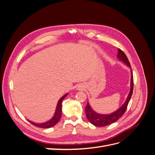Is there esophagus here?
<instances>
[{
    "label": "esophagus",
    "instance_id": "34e87169",
    "mask_svg": "<svg viewBox=\"0 0 155 155\" xmlns=\"http://www.w3.org/2000/svg\"><path fill=\"white\" fill-rule=\"evenodd\" d=\"M78 88V90H82V89H83V86L81 85H79Z\"/></svg>",
    "mask_w": 155,
    "mask_h": 155
}]
</instances>
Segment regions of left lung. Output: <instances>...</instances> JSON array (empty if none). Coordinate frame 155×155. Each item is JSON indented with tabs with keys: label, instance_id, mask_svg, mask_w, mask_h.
I'll return each instance as SVG.
<instances>
[{
	"label": "left lung",
	"instance_id": "left-lung-1",
	"mask_svg": "<svg viewBox=\"0 0 155 155\" xmlns=\"http://www.w3.org/2000/svg\"><path fill=\"white\" fill-rule=\"evenodd\" d=\"M117 58L118 59L125 63L127 66L130 68V72H131V78H130V92L128 94L127 97L126 101L124 102V104L122 105L120 108L114 111V112L110 114H101L97 113L94 110L92 107H91L90 104L88 101L87 105L85 107V113L87 118L89 122L91 123L92 125L97 126V127H104L109 125L112 123H114L115 121L118 120L120 118L123 116L126 110L127 107L129 102L130 100L131 96L133 94V71L131 69V67L129 60L127 58L126 55L124 53L122 50L118 49V55H117Z\"/></svg>",
	"mask_w": 155,
	"mask_h": 155
}]
</instances>
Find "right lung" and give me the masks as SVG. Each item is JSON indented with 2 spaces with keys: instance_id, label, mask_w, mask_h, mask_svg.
<instances>
[{
  "instance_id": "1",
  "label": "right lung",
  "mask_w": 155,
  "mask_h": 155,
  "mask_svg": "<svg viewBox=\"0 0 155 155\" xmlns=\"http://www.w3.org/2000/svg\"><path fill=\"white\" fill-rule=\"evenodd\" d=\"M67 95H68V93L65 94L63 96H62L60 98L58 102L57 107H56V109H55V112L54 116L52 117V118L50 119L48 121H46V122L41 123V124H37V123L33 122V121H29V120L28 121L32 125L38 127H40V128H50V127H54L55 125L57 124L60 120L61 117L62 102H63V100L65 98V97H66Z\"/></svg>"
}]
</instances>
